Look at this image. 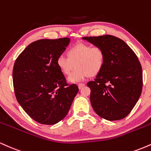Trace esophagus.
<instances>
[{"label":"esophagus","mask_w":151,"mask_h":151,"mask_svg":"<svg viewBox=\"0 0 151 151\" xmlns=\"http://www.w3.org/2000/svg\"><path fill=\"white\" fill-rule=\"evenodd\" d=\"M84 86V84H83V83H80V84H78V87H79V89H82L83 87Z\"/></svg>","instance_id":"obj_1"}]
</instances>
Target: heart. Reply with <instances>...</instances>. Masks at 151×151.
Returning <instances> with one entry per match:
<instances>
[{
    "label": "heart",
    "instance_id": "obj_1",
    "mask_svg": "<svg viewBox=\"0 0 151 151\" xmlns=\"http://www.w3.org/2000/svg\"><path fill=\"white\" fill-rule=\"evenodd\" d=\"M67 58L59 56L57 65L66 76L70 75L76 66V69L68 78V81L72 83L83 81L89 75L98 74L105 63V52L101 46L79 43L67 50Z\"/></svg>",
    "mask_w": 151,
    "mask_h": 151
}]
</instances>
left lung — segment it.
I'll use <instances>...</instances> for the list:
<instances>
[{
	"label": "left lung",
	"mask_w": 151,
	"mask_h": 151,
	"mask_svg": "<svg viewBox=\"0 0 151 151\" xmlns=\"http://www.w3.org/2000/svg\"><path fill=\"white\" fill-rule=\"evenodd\" d=\"M105 52V63L96 79L87 83L94 111L108 121L124 119L141 94L143 72L138 57L120 38L106 35L84 37Z\"/></svg>",
	"instance_id": "left-lung-1"
}]
</instances>
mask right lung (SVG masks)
Returning a JSON list of instances; mask_svg holds the SVG:
<instances>
[{"label": "right lung", "mask_w": 151, "mask_h": 151, "mask_svg": "<svg viewBox=\"0 0 151 151\" xmlns=\"http://www.w3.org/2000/svg\"><path fill=\"white\" fill-rule=\"evenodd\" d=\"M68 37L42 39L29 45L15 60L13 81L15 97L33 120L52 125L66 116L79 91L67 83L57 59L70 43Z\"/></svg>", "instance_id": "1"}]
</instances>
